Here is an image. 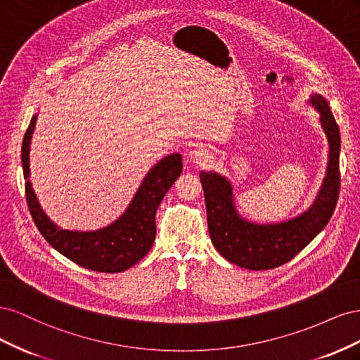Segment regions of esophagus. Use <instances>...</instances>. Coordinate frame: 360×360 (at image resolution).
I'll return each mask as SVG.
<instances>
[{
    "label": "esophagus",
    "instance_id": "34e87169",
    "mask_svg": "<svg viewBox=\"0 0 360 360\" xmlns=\"http://www.w3.org/2000/svg\"><path fill=\"white\" fill-rule=\"evenodd\" d=\"M188 156L191 158V160H192L193 163H198V165H205V163H209V162L212 160L210 151L207 150L204 146H201V144L193 146V147L189 150V155H188Z\"/></svg>",
    "mask_w": 360,
    "mask_h": 360
}]
</instances>
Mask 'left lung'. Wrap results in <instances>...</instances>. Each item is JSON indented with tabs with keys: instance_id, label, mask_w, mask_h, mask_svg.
I'll return each mask as SVG.
<instances>
[{
	"instance_id": "8db88e82",
	"label": "left lung",
	"mask_w": 360,
	"mask_h": 360,
	"mask_svg": "<svg viewBox=\"0 0 360 360\" xmlns=\"http://www.w3.org/2000/svg\"><path fill=\"white\" fill-rule=\"evenodd\" d=\"M307 103L319 114L329 155L317 197L304 212L279 222L249 221L237 209L230 179L216 171L200 172L212 243L236 266L249 270L282 266L307 248L330 221L340 195V129L323 94L312 93Z\"/></svg>"
}]
</instances>
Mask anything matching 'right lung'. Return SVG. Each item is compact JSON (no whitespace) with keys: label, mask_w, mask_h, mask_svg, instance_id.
<instances>
[{"label":"right lung","mask_w":360,"mask_h":360,"mask_svg":"<svg viewBox=\"0 0 360 360\" xmlns=\"http://www.w3.org/2000/svg\"><path fill=\"white\" fill-rule=\"evenodd\" d=\"M37 112L31 117L22 143V168L28 209L40 234L61 255L73 263L105 274H117L135 266L155 243L156 212L165 193L183 169L180 153L162 158L146 174L134 198L117 219L99 230H66L53 222L41 209L30 180V150Z\"/></svg>","instance_id":"obj_1"}]
</instances>
